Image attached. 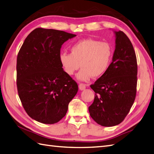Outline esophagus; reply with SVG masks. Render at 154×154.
Listing matches in <instances>:
<instances>
[{
	"label": "esophagus",
	"mask_w": 154,
	"mask_h": 154,
	"mask_svg": "<svg viewBox=\"0 0 154 154\" xmlns=\"http://www.w3.org/2000/svg\"><path fill=\"white\" fill-rule=\"evenodd\" d=\"M86 88V85L84 84H79V89L81 91H83Z\"/></svg>",
	"instance_id": "esophagus-1"
}]
</instances>
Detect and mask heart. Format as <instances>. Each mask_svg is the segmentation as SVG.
Here are the masks:
<instances>
[{
	"instance_id": "heart-1",
	"label": "heart",
	"mask_w": 154,
	"mask_h": 154,
	"mask_svg": "<svg viewBox=\"0 0 154 154\" xmlns=\"http://www.w3.org/2000/svg\"><path fill=\"white\" fill-rule=\"evenodd\" d=\"M113 57V48L106 42L88 38L72 45L70 54L63 52L59 61L65 72L72 76L80 66L82 69L76 75L78 80L88 81L91 76L98 78L109 68Z\"/></svg>"
}]
</instances>
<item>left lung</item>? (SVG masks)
I'll return each mask as SVG.
<instances>
[{
    "instance_id": "obj_1",
    "label": "left lung",
    "mask_w": 154,
    "mask_h": 154,
    "mask_svg": "<svg viewBox=\"0 0 154 154\" xmlns=\"http://www.w3.org/2000/svg\"><path fill=\"white\" fill-rule=\"evenodd\" d=\"M116 46L112 61L103 76L90 87L95 99L89 107L98 124L112 127L123 121L135 99L137 84L136 54L125 34L114 31Z\"/></svg>"
}]
</instances>
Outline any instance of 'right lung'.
Segmentation results:
<instances>
[{
    "label": "right lung",
    "instance_id": "obj_1",
    "mask_svg": "<svg viewBox=\"0 0 154 154\" xmlns=\"http://www.w3.org/2000/svg\"><path fill=\"white\" fill-rule=\"evenodd\" d=\"M76 35L37 28L29 34L17 57V87L25 110L44 124L57 123L76 95V82L59 61L62 45Z\"/></svg>",
    "mask_w": 154,
    "mask_h": 154
}]
</instances>
